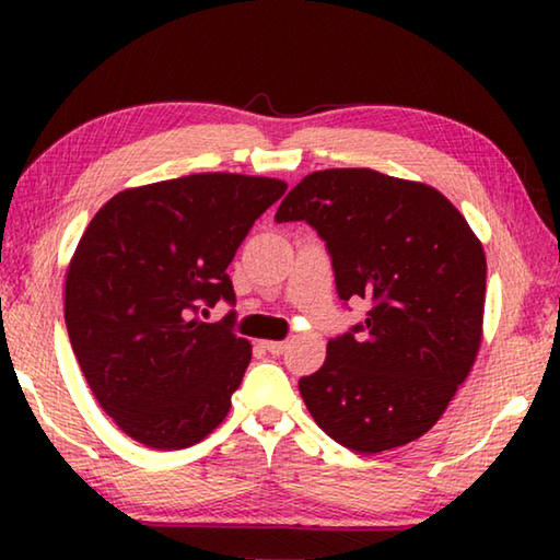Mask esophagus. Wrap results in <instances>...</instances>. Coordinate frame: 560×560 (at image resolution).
Returning a JSON list of instances; mask_svg holds the SVG:
<instances>
[{
  "instance_id": "1",
  "label": "esophagus",
  "mask_w": 560,
  "mask_h": 560,
  "mask_svg": "<svg viewBox=\"0 0 560 560\" xmlns=\"http://www.w3.org/2000/svg\"><path fill=\"white\" fill-rule=\"evenodd\" d=\"M287 346H289L287 340H264V348H267L271 355H281L283 350H287Z\"/></svg>"
}]
</instances>
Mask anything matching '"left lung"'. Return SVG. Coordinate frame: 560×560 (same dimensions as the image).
I'll list each match as a JSON object with an SVG mask.
<instances>
[{
    "label": "left lung",
    "instance_id": "1",
    "mask_svg": "<svg viewBox=\"0 0 560 560\" xmlns=\"http://www.w3.org/2000/svg\"><path fill=\"white\" fill-rule=\"evenodd\" d=\"M299 220L326 240L338 296L371 303L299 381L311 417L360 454L422 438L479 353L485 246L440 189L371 167L303 177L277 210V222Z\"/></svg>",
    "mask_w": 560,
    "mask_h": 560
}]
</instances>
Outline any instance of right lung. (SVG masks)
I'll list each match as a JSON object with an SVG mask.
<instances>
[{
	"mask_svg": "<svg viewBox=\"0 0 560 560\" xmlns=\"http://www.w3.org/2000/svg\"><path fill=\"white\" fill-rule=\"evenodd\" d=\"M287 192L277 177L197 173L128 187L101 207L66 271L71 348L98 405L153 450L205 440L232 407L252 343L232 316L230 267L252 224Z\"/></svg>",
	"mask_w": 560,
	"mask_h": 560,
	"instance_id": "right-lung-1",
	"label": "right lung"
}]
</instances>
